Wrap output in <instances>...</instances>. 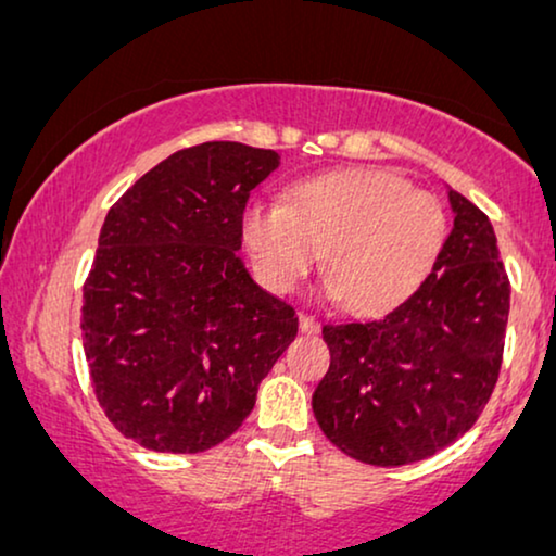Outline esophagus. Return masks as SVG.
<instances>
[{
  "label": "esophagus",
  "instance_id": "esophagus-1",
  "mask_svg": "<svg viewBox=\"0 0 556 556\" xmlns=\"http://www.w3.org/2000/svg\"><path fill=\"white\" fill-rule=\"evenodd\" d=\"M300 329L302 334H317L319 331V321L312 314H300Z\"/></svg>",
  "mask_w": 556,
  "mask_h": 556
}]
</instances>
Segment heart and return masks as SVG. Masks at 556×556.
Masks as SVG:
<instances>
[{
	"instance_id": "b5f03b06",
	"label": "heart",
	"mask_w": 556,
	"mask_h": 556,
	"mask_svg": "<svg viewBox=\"0 0 556 556\" xmlns=\"http://www.w3.org/2000/svg\"><path fill=\"white\" fill-rule=\"evenodd\" d=\"M239 231L269 287L292 289L321 250L327 292L352 312L377 314L429 275L446 239V212L400 174L346 167L294 181L287 202L250 199Z\"/></svg>"
}]
</instances>
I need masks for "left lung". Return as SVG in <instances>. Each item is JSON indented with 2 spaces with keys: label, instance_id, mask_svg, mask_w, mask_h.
Returning a JSON list of instances; mask_svg holds the SVG:
<instances>
[{
  "label": "left lung",
  "instance_id": "left-lung-1",
  "mask_svg": "<svg viewBox=\"0 0 556 556\" xmlns=\"http://www.w3.org/2000/svg\"><path fill=\"white\" fill-rule=\"evenodd\" d=\"M454 227L432 271L377 319L321 327V432L377 467L419 462L475 425L500 377L509 279L486 214L446 185Z\"/></svg>",
  "mask_w": 556,
  "mask_h": 556
}]
</instances>
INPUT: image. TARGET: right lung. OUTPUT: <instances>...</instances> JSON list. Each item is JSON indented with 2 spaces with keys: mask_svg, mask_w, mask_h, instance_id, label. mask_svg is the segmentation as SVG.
<instances>
[{
  "mask_svg": "<svg viewBox=\"0 0 556 556\" xmlns=\"http://www.w3.org/2000/svg\"><path fill=\"white\" fill-rule=\"evenodd\" d=\"M275 149L174 152L106 212L85 281L81 342L114 427L147 450L197 454L235 434L300 319L247 271L239 217Z\"/></svg>",
  "mask_w": 556,
  "mask_h": 556,
  "instance_id": "add662e5",
  "label": "right lung"
}]
</instances>
